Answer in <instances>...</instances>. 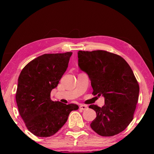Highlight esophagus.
Masks as SVG:
<instances>
[{"label":"esophagus","instance_id":"esophagus-1","mask_svg":"<svg viewBox=\"0 0 154 154\" xmlns=\"http://www.w3.org/2000/svg\"><path fill=\"white\" fill-rule=\"evenodd\" d=\"M88 106L87 105H81L79 106V109L81 110H87L88 109Z\"/></svg>","mask_w":154,"mask_h":154}]
</instances>
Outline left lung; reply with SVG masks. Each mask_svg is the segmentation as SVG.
Returning <instances> with one entry per match:
<instances>
[{"mask_svg": "<svg viewBox=\"0 0 154 154\" xmlns=\"http://www.w3.org/2000/svg\"><path fill=\"white\" fill-rule=\"evenodd\" d=\"M78 64L89 76L92 94L105 97V105H90L96 113L90 126L103 137L126 128L134 118L139 85L129 64L118 54L105 50L78 51Z\"/></svg>", "mask_w": 154, "mask_h": 154, "instance_id": "left-lung-1", "label": "left lung"}]
</instances>
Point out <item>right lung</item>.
Returning a JSON list of instances; mask_svg holds the SVG:
<instances>
[{
    "instance_id": "right-lung-1",
    "label": "right lung",
    "mask_w": 154,
    "mask_h": 154,
    "mask_svg": "<svg viewBox=\"0 0 154 154\" xmlns=\"http://www.w3.org/2000/svg\"><path fill=\"white\" fill-rule=\"evenodd\" d=\"M72 52L43 54L28 63L21 71L15 99L26 126L36 137L56 134L66 123L76 104L66 105L51 100L69 64Z\"/></svg>"
}]
</instances>
